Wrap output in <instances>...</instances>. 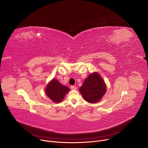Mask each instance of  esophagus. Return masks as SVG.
I'll use <instances>...</instances> for the list:
<instances>
[{
	"mask_svg": "<svg viewBox=\"0 0 148 148\" xmlns=\"http://www.w3.org/2000/svg\"><path fill=\"white\" fill-rule=\"evenodd\" d=\"M71 89L72 90H76V87H74V86H71Z\"/></svg>",
	"mask_w": 148,
	"mask_h": 148,
	"instance_id": "34e87169",
	"label": "esophagus"
}]
</instances>
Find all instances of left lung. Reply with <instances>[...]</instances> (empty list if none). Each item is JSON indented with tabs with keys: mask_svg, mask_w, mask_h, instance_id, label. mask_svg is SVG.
<instances>
[{
	"mask_svg": "<svg viewBox=\"0 0 148 148\" xmlns=\"http://www.w3.org/2000/svg\"><path fill=\"white\" fill-rule=\"evenodd\" d=\"M79 91L86 101L96 103L105 95L107 91V86L101 75L98 73L94 72L84 80Z\"/></svg>",
	"mask_w": 148,
	"mask_h": 148,
	"instance_id": "left-lung-1",
	"label": "left lung"
}]
</instances>
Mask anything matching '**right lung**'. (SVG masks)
<instances>
[{"instance_id":"add662e5","label":"right lung","mask_w":148,"mask_h":148,"mask_svg":"<svg viewBox=\"0 0 148 148\" xmlns=\"http://www.w3.org/2000/svg\"><path fill=\"white\" fill-rule=\"evenodd\" d=\"M69 91L70 88L62 86L56 78H53L49 81L45 88L46 94L55 103L61 102Z\"/></svg>"}]
</instances>
